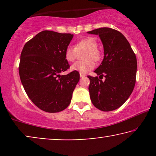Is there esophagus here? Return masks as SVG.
I'll list each match as a JSON object with an SVG mask.
<instances>
[{"label": "esophagus", "instance_id": "obj_1", "mask_svg": "<svg viewBox=\"0 0 156 156\" xmlns=\"http://www.w3.org/2000/svg\"><path fill=\"white\" fill-rule=\"evenodd\" d=\"M80 77H81V78H82V77H84V76H86V75H85V74H84L80 73Z\"/></svg>", "mask_w": 156, "mask_h": 156}]
</instances>
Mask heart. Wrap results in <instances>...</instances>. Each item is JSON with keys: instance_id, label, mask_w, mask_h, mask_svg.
<instances>
[{"instance_id": "1", "label": "heart", "mask_w": 156, "mask_h": 156, "mask_svg": "<svg viewBox=\"0 0 156 156\" xmlns=\"http://www.w3.org/2000/svg\"><path fill=\"white\" fill-rule=\"evenodd\" d=\"M86 50L84 59L85 61L76 62L71 67L72 70L85 74L90 71L94 67V61L98 62L101 59V54L98 50V42L95 37H87L79 40L76 42L75 48L72 46L67 47L65 52V57L66 60L72 62L76 58L77 51Z\"/></svg>"}]
</instances>
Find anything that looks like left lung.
<instances>
[{"label": "left lung", "mask_w": 156, "mask_h": 156, "mask_svg": "<svg viewBox=\"0 0 156 156\" xmlns=\"http://www.w3.org/2000/svg\"><path fill=\"white\" fill-rule=\"evenodd\" d=\"M98 35L104 46V59L94 72L99 76H88L89 95L94 106L110 112L122 106L129 99L136 84L137 60L126 38L120 32L101 27L87 32ZM105 80H101L103 76Z\"/></svg>", "instance_id": "left-lung-1"}]
</instances>
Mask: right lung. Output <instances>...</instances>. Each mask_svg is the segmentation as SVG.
<instances>
[{
	"label": "right lung",
	"mask_w": 156,
	"mask_h": 156,
	"mask_svg": "<svg viewBox=\"0 0 156 156\" xmlns=\"http://www.w3.org/2000/svg\"><path fill=\"white\" fill-rule=\"evenodd\" d=\"M72 37L69 33L44 30L23 47L19 65L21 82L31 101L44 112L65 109L80 80L76 71L60 75L69 68L65 52Z\"/></svg>",
	"instance_id": "add662e5"
}]
</instances>
